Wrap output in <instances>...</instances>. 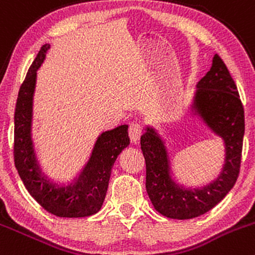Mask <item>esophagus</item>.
<instances>
[{"label":"esophagus","mask_w":255,"mask_h":255,"mask_svg":"<svg viewBox=\"0 0 255 255\" xmlns=\"http://www.w3.org/2000/svg\"><path fill=\"white\" fill-rule=\"evenodd\" d=\"M128 133H129L130 141L135 144L136 141L139 140V138H140L141 133H143V128H141V126L139 125V123L133 122V123H130V125H129V129H128Z\"/></svg>","instance_id":"1"}]
</instances>
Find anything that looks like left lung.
<instances>
[{
	"label": "left lung",
	"instance_id": "obj_1",
	"mask_svg": "<svg viewBox=\"0 0 255 255\" xmlns=\"http://www.w3.org/2000/svg\"><path fill=\"white\" fill-rule=\"evenodd\" d=\"M189 112L224 143L221 170L205 186L192 188L177 182L165 139L154 127L146 126L140 138L146 192L155 210L170 219H193L208 213L231 191L240 173L245 110L234 79L219 55L214 56L210 71L198 82Z\"/></svg>",
	"mask_w": 255,
	"mask_h": 255
}]
</instances>
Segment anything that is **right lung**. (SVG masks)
I'll list each match as a JSON object with an SVG mask.
<instances>
[{"instance_id":"add662e5","label":"right lung","mask_w":255,"mask_h":255,"mask_svg":"<svg viewBox=\"0 0 255 255\" xmlns=\"http://www.w3.org/2000/svg\"><path fill=\"white\" fill-rule=\"evenodd\" d=\"M50 44H45L31 63L18 94L14 112V163L24 186L42 208L58 218H85L98 213L105 200L112 166L129 145L128 125L103 132L89 160L68 183L49 178L37 161L31 126L36 72L44 63Z\"/></svg>"}]
</instances>
